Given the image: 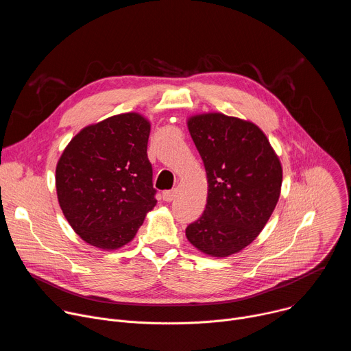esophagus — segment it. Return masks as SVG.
Segmentation results:
<instances>
[{"label":"esophagus","mask_w":351,"mask_h":351,"mask_svg":"<svg viewBox=\"0 0 351 351\" xmlns=\"http://www.w3.org/2000/svg\"><path fill=\"white\" fill-rule=\"evenodd\" d=\"M176 194H178V190H176V189L165 190V191L162 193V199H164V202H173V199L176 198Z\"/></svg>","instance_id":"obj_1"}]
</instances>
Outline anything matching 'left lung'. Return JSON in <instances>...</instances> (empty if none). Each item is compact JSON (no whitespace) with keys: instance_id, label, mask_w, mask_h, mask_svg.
Returning a JSON list of instances; mask_svg holds the SVG:
<instances>
[{"instance_id":"left-lung-1","label":"left lung","mask_w":351,"mask_h":351,"mask_svg":"<svg viewBox=\"0 0 351 351\" xmlns=\"http://www.w3.org/2000/svg\"><path fill=\"white\" fill-rule=\"evenodd\" d=\"M187 128L206 167L208 195L186 237L207 256L229 257L267 225L280 195L282 165L264 132L250 121L208 112L190 117Z\"/></svg>"}]
</instances>
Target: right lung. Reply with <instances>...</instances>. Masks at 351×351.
Instances as JSON below:
<instances>
[{"label": "right lung", "instance_id": "1", "mask_svg": "<svg viewBox=\"0 0 351 351\" xmlns=\"http://www.w3.org/2000/svg\"><path fill=\"white\" fill-rule=\"evenodd\" d=\"M148 136L149 122L128 112L83 128L64 149L56 169L58 203L90 245L123 247L156 207Z\"/></svg>", "mask_w": 351, "mask_h": 351}]
</instances>
